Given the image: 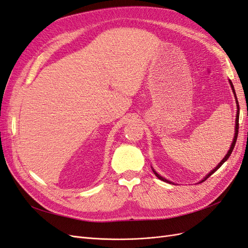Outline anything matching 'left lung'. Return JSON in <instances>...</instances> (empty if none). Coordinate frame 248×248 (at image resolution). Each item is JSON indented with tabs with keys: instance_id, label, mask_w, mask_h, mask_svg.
Returning <instances> with one entry per match:
<instances>
[{
	"instance_id": "obj_1",
	"label": "left lung",
	"mask_w": 248,
	"mask_h": 248,
	"mask_svg": "<svg viewBox=\"0 0 248 248\" xmlns=\"http://www.w3.org/2000/svg\"><path fill=\"white\" fill-rule=\"evenodd\" d=\"M230 83H231V86H232V92H233V93H235V97H236V93H235V89H233V85H232V81H231V80H230ZM236 100H237V97H236ZM237 108H238V110H237V117H236V128H235V130H236V132H235V137H233V140H232V146H231V148H230V150H229V152H227V155L224 156V158L221 160V162H220L219 164H218V166L216 167V168L215 169H213L209 174H207V175L202 180V182H204V180H206V178H209L211 175H212V174L214 173V172H215V171H217L219 168H220V167H221L222 165H223V163L224 162H226V160H227V158H229L230 157V155H232V150H233V147H235V145H236V140H237V138H238V131H239V103H238V101H237ZM153 172H155V175L157 176V178H159L160 180H163V182H166V183H170L169 182V180H167L166 178H164V177H162V176H160V175H158V174L155 171V170H153Z\"/></svg>"
}]
</instances>
